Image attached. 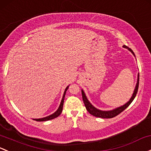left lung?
Wrapping results in <instances>:
<instances>
[{"mask_svg":"<svg viewBox=\"0 0 151 151\" xmlns=\"http://www.w3.org/2000/svg\"><path fill=\"white\" fill-rule=\"evenodd\" d=\"M124 47H126L127 48L129 51H131L132 53H133V55H134V52L132 51L131 48H129L126 45H123ZM138 87H139V74H138V79H137V85H136L135 89H134V93L132 94V98H130V100L126 104H124V106H121V107H119L117 109H114V110L112 111H101V110H98L96 108H95L94 106H93L90 102L88 101V98H87L86 96H85V93H84L83 90H82V99H83V102L85 104V107H86V109L88 110V111L90 113L91 115L94 116L96 117H99V118H103V119H111V118H113V117H115L116 116L119 115L120 113H122L124 110L127 109L128 106L131 104V103L132 102L133 100L135 98L136 95H137V90H138Z\"/></svg>","mask_w":151,"mask_h":151,"instance_id":"obj_1","label":"left lung"}]
</instances>
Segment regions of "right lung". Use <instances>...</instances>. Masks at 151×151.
Returning a JSON list of instances; mask_svg holds the SVG:
<instances>
[{
  "mask_svg": "<svg viewBox=\"0 0 151 151\" xmlns=\"http://www.w3.org/2000/svg\"><path fill=\"white\" fill-rule=\"evenodd\" d=\"M68 88H69V86H68L67 88H66V90H65L64 93H63V98H62V100H61V104H60L59 107H58V110H57L54 114H51V115L48 116L44 117V118H42V119H35L34 120H35V121H37V122H45V121H48V120L53 119H55V118H56V117H58V116H59L60 114H61V112H62L63 106V101H64V97H65V95H66V90H67Z\"/></svg>",
  "mask_w": 151,
  "mask_h": 151,
  "instance_id": "1",
  "label": "right lung"
}]
</instances>
